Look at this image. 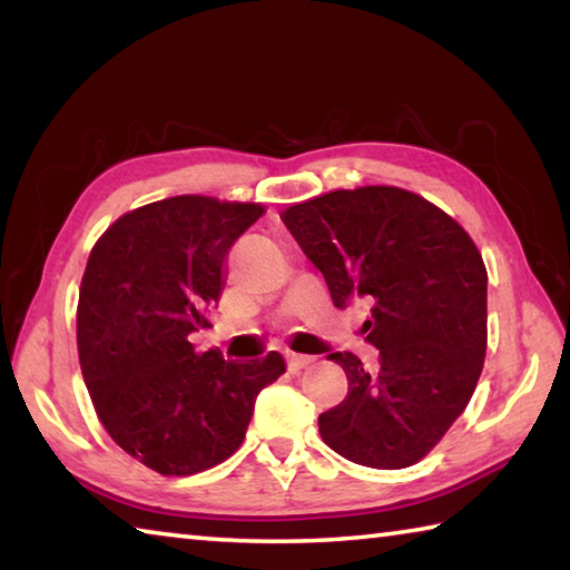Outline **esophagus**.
<instances>
[{"instance_id":"obj_1","label":"esophagus","mask_w":570,"mask_h":570,"mask_svg":"<svg viewBox=\"0 0 570 570\" xmlns=\"http://www.w3.org/2000/svg\"><path fill=\"white\" fill-rule=\"evenodd\" d=\"M312 362H314V356H308V354H288V372L306 370Z\"/></svg>"}]
</instances>
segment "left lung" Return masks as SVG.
Instances as JSON below:
<instances>
[{
  "label": "left lung",
  "instance_id": "left-lung-1",
  "mask_svg": "<svg viewBox=\"0 0 570 570\" xmlns=\"http://www.w3.org/2000/svg\"><path fill=\"white\" fill-rule=\"evenodd\" d=\"M334 306L364 298L377 370L330 352L350 380L320 414L322 440L356 465L400 470L438 445L475 392L488 344V272L445 210L392 186L334 190L282 216Z\"/></svg>",
  "mask_w": 570,
  "mask_h": 570
}]
</instances>
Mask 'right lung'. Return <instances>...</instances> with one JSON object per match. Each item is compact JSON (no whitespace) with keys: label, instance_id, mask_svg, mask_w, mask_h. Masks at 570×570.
I'll list each match as a JSON object with an SVG mask.
<instances>
[{"label":"right lung","instance_id":"right-lung-1","mask_svg":"<svg viewBox=\"0 0 570 570\" xmlns=\"http://www.w3.org/2000/svg\"><path fill=\"white\" fill-rule=\"evenodd\" d=\"M262 214L206 196L156 200L115 220L88 258L77 304L82 377L110 438L160 475L234 455L258 392L286 372L278 352L238 362L190 342L210 326L230 246Z\"/></svg>","mask_w":570,"mask_h":570}]
</instances>
